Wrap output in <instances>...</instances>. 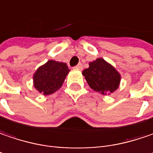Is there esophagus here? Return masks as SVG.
Segmentation results:
<instances>
[{"label":"esophagus","instance_id":"1","mask_svg":"<svg viewBox=\"0 0 153 153\" xmlns=\"http://www.w3.org/2000/svg\"><path fill=\"white\" fill-rule=\"evenodd\" d=\"M74 68H76V69H79V70H81V69H83V65H82L81 63H79V64H78L77 66H75Z\"/></svg>","mask_w":153,"mask_h":153}]
</instances>
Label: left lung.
Segmentation results:
<instances>
[{
  "instance_id": "8db88e82",
  "label": "left lung",
  "mask_w": 153,
  "mask_h": 153,
  "mask_svg": "<svg viewBox=\"0 0 153 153\" xmlns=\"http://www.w3.org/2000/svg\"><path fill=\"white\" fill-rule=\"evenodd\" d=\"M82 74L90 87L103 94L114 92L120 81V74L101 58L91 62Z\"/></svg>"
}]
</instances>
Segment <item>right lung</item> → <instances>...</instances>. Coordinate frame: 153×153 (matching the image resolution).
<instances>
[{
	"label": "right lung",
	"mask_w": 153,
	"mask_h": 153,
	"mask_svg": "<svg viewBox=\"0 0 153 153\" xmlns=\"http://www.w3.org/2000/svg\"><path fill=\"white\" fill-rule=\"evenodd\" d=\"M69 71L66 63L48 60L34 74V86L43 94H51L61 87Z\"/></svg>",
	"instance_id": "obj_1"
}]
</instances>
